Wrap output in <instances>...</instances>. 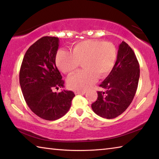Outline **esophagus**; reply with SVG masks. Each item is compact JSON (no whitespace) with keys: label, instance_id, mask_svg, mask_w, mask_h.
Listing matches in <instances>:
<instances>
[{"label":"esophagus","instance_id":"esophagus-1","mask_svg":"<svg viewBox=\"0 0 159 159\" xmlns=\"http://www.w3.org/2000/svg\"><path fill=\"white\" fill-rule=\"evenodd\" d=\"M86 92L85 91H75V94H84V93H85Z\"/></svg>","mask_w":159,"mask_h":159}]
</instances>
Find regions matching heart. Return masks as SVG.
I'll return each instance as SVG.
<instances>
[{
    "mask_svg": "<svg viewBox=\"0 0 159 159\" xmlns=\"http://www.w3.org/2000/svg\"><path fill=\"white\" fill-rule=\"evenodd\" d=\"M117 51L111 42L87 39L73 45L72 53L60 50L56 57V65L65 74L71 75L82 62L84 70L77 72L67 80L70 89L84 91L95 82L97 77L108 75L115 66Z\"/></svg>",
    "mask_w": 159,
    "mask_h": 159,
    "instance_id": "1",
    "label": "heart"
}]
</instances>
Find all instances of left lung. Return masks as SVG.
<instances>
[{"label": "left lung", "instance_id": "obj_1", "mask_svg": "<svg viewBox=\"0 0 159 159\" xmlns=\"http://www.w3.org/2000/svg\"><path fill=\"white\" fill-rule=\"evenodd\" d=\"M139 65L136 56L125 41L119 45L117 60L110 74L99 85L104 92L92 104L93 112L102 118L112 119L120 115L130 105L139 79Z\"/></svg>", "mask_w": 159, "mask_h": 159}]
</instances>
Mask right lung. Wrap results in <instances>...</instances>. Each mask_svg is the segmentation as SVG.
<instances>
[{
	"label": "right lung",
	"mask_w": 159,
	"mask_h": 159,
	"mask_svg": "<svg viewBox=\"0 0 159 159\" xmlns=\"http://www.w3.org/2000/svg\"><path fill=\"white\" fill-rule=\"evenodd\" d=\"M59 39L43 36L26 52L20 71V84L27 106L34 113L46 120H55L67 113L75 93L53 89L64 87L56 65Z\"/></svg>",
	"instance_id": "1"
}]
</instances>
